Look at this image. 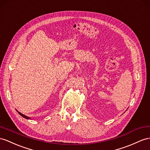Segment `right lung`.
<instances>
[{
    "label": "right lung",
    "instance_id": "add662e5",
    "mask_svg": "<svg viewBox=\"0 0 150 150\" xmlns=\"http://www.w3.org/2000/svg\"><path fill=\"white\" fill-rule=\"evenodd\" d=\"M19 113V114H20V115H21V116L23 117H24V118H26V119H30V118L28 117H27V116H26V115H23V114H22L21 113H20V112H18Z\"/></svg>",
    "mask_w": 150,
    "mask_h": 150
}]
</instances>
